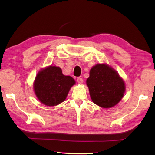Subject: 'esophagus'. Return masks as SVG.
I'll use <instances>...</instances> for the list:
<instances>
[{
	"label": "esophagus",
	"mask_w": 155,
	"mask_h": 155,
	"mask_svg": "<svg viewBox=\"0 0 155 155\" xmlns=\"http://www.w3.org/2000/svg\"><path fill=\"white\" fill-rule=\"evenodd\" d=\"M77 83H78V84H82L83 83V78H77Z\"/></svg>",
	"instance_id": "obj_1"
}]
</instances>
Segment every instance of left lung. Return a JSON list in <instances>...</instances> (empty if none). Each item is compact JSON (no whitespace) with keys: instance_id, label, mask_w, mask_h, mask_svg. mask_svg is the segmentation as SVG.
<instances>
[{"instance_id":"left-lung-1","label":"left lung","mask_w":155,"mask_h":155,"mask_svg":"<svg viewBox=\"0 0 155 155\" xmlns=\"http://www.w3.org/2000/svg\"><path fill=\"white\" fill-rule=\"evenodd\" d=\"M87 80L91 98L94 104L109 108L118 104L124 96L125 84L118 72L105 64L93 67Z\"/></svg>"}]
</instances>
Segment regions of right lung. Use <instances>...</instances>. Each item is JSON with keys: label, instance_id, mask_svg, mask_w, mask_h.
<instances>
[{"label": "right lung", "instance_id": "obj_1", "mask_svg": "<svg viewBox=\"0 0 155 155\" xmlns=\"http://www.w3.org/2000/svg\"><path fill=\"white\" fill-rule=\"evenodd\" d=\"M75 81L65 76L60 67L50 66L38 72L34 82V91L38 99L48 107L62 103Z\"/></svg>", "mask_w": 155, "mask_h": 155}]
</instances>
